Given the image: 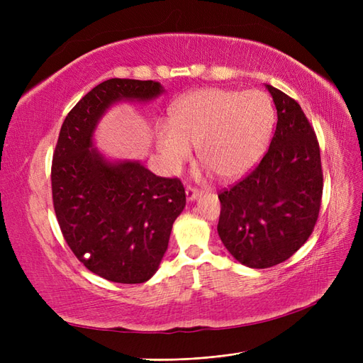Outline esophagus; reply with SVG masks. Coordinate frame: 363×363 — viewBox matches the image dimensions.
Segmentation results:
<instances>
[{
	"label": "esophagus",
	"mask_w": 363,
	"mask_h": 363,
	"mask_svg": "<svg viewBox=\"0 0 363 363\" xmlns=\"http://www.w3.org/2000/svg\"><path fill=\"white\" fill-rule=\"evenodd\" d=\"M199 196H200L199 191L191 188V186H188V188H186V200L192 203V201H195L196 199H199Z\"/></svg>",
	"instance_id": "esophagus-1"
}]
</instances>
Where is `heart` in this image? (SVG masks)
<instances>
[{"mask_svg": "<svg viewBox=\"0 0 363 363\" xmlns=\"http://www.w3.org/2000/svg\"><path fill=\"white\" fill-rule=\"evenodd\" d=\"M274 121L265 92L204 87L174 104L171 125L157 128V148L168 168L177 171L194 147L219 180L233 182L245 177L265 155Z\"/></svg>", "mask_w": 363, "mask_h": 363, "instance_id": "b5f03b06", "label": "heart"}]
</instances>
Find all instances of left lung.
Wrapping results in <instances>:
<instances>
[{
    "instance_id": "left-lung-1",
    "label": "left lung",
    "mask_w": 363,
    "mask_h": 363,
    "mask_svg": "<svg viewBox=\"0 0 363 363\" xmlns=\"http://www.w3.org/2000/svg\"><path fill=\"white\" fill-rule=\"evenodd\" d=\"M277 108V127L257 168L218 195V235L239 263L269 268L309 239L320 213V145L300 104L265 84Z\"/></svg>"
}]
</instances>
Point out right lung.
<instances>
[{"label":"right lung","mask_w":363,"mask_h":363,"mask_svg":"<svg viewBox=\"0 0 363 363\" xmlns=\"http://www.w3.org/2000/svg\"><path fill=\"white\" fill-rule=\"evenodd\" d=\"M159 82L111 79L74 106L52 156V203L65 240L83 265L108 281L144 283L159 269L186 195L177 179L152 174L139 160L108 159L95 130L121 103H150Z\"/></svg>","instance_id":"obj_1"}]
</instances>
